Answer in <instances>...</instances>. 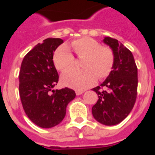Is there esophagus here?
Instances as JSON below:
<instances>
[{"instance_id":"1","label":"esophagus","mask_w":155,"mask_h":155,"mask_svg":"<svg viewBox=\"0 0 155 155\" xmlns=\"http://www.w3.org/2000/svg\"><path fill=\"white\" fill-rule=\"evenodd\" d=\"M84 93V91H81V90H76L75 91V94L77 95V96H80V95L83 94Z\"/></svg>"}]
</instances>
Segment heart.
<instances>
[{
	"label": "heart",
	"instance_id": "1",
	"mask_svg": "<svg viewBox=\"0 0 155 155\" xmlns=\"http://www.w3.org/2000/svg\"><path fill=\"white\" fill-rule=\"evenodd\" d=\"M75 54L82 59V69H71L62 75L64 85L75 89H85L96 82L110 75L115 63V54L109 47L101 46L98 41L83 37L71 42ZM53 61L58 71H64L71 68L75 58L66 45H63L54 54Z\"/></svg>",
	"mask_w": 155,
	"mask_h": 155
}]
</instances>
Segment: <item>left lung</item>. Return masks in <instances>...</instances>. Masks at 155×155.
Instances as JSON below:
<instances>
[{"label":"left lung","mask_w":155,"mask_h":155,"mask_svg":"<svg viewBox=\"0 0 155 155\" xmlns=\"http://www.w3.org/2000/svg\"><path fill=\"white\" fill-rule=\"evenodd\" d=\"M103 42L113 49L115 63L107 79L92 89L99 99L92 112L98 122L115 125L134 108L137 93V68L132 52L122 43L110 37H105Z\"/></svg>","instance_id":"left-lung-1"}]
</instances>
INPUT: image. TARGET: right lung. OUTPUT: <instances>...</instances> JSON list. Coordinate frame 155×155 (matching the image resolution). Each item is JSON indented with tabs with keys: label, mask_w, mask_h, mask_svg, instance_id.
<instances>
[{
	"label": "right lung",
	"mask_w": 155,
	"mask_h": 155,
	"mask_svg": "<svg viewBox=\"0 0 155 155\" xmlns=\"http://www.w3.org/2000/svg\"><path fill=\"white\" fill-rule=\"evenodd\" d=\"M63 42L61 38H47L24 57L19 72V94L25 114L41 128L58 125L66 115L68 103L75 97L74 90H53L58 81L54 65V52Z\"/></svg>",
	"instance_id": "add662e5"
}]
</instances>
